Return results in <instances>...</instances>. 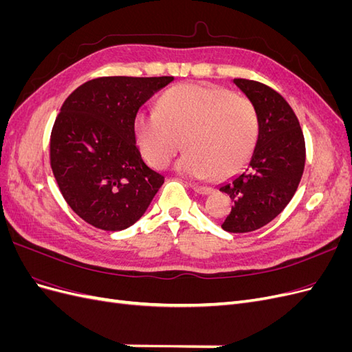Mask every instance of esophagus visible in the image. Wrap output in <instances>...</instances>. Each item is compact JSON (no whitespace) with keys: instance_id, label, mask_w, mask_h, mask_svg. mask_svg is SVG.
I'll return each mask as SVG.
<instances>
[{"instance_id":"obj_1","label":"esophagus","mask_w":352,"mask_h":352,"mask_svg":"<svg viewBox=\"0 0 352 352\" xmlns=\"http://www.w3.org/2000/svg\"><path fill=\"white\" fill-rule=\"evenodd\" d=\"M190 188H192L197 194H199V195H208V194H211V188H208V186H201V185H195V184H190L189 185Z\"/></svg>"}]
</instances>
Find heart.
Masks as SVG:
<instances>
[{"instance_id": "obj_1", "label": "heart", "mask_w": 352, "mask_h": 352, "mask_svg": "<svg viewBox=\"0 0 352 352\" xmlns=\"http://www.w3.org/2000/svg\"><path fill=\"white\" fill-rule=\"evenodd\" d=\"M258 114L254 104L228 89L184 83L167 89L157 110L138 111L133 132L144 157L155 167L175 163L180 175L206 179L228 177L248 162L258 140Z\"/></svg>"}]
</instances>
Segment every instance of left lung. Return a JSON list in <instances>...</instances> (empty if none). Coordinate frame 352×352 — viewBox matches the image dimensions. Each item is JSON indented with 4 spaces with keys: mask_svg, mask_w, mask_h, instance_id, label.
Masks as SVG:
<instances>
[{
    "mask_svg": "<svg viewBox=\"0 0 352 352\" xmlns=\"http://www.w3.org/2000/svg\"><path fill=\"white\" fill-rule=\"evenodd\" d=\"M233 83L254 104L260 123L243 173L219 186L233 201L223 230L245 233L265 226L289 204L304 172L305 142L300 122L280 94L255 80Z\"/></svg>",
    "mask_w": 352,
    "mask_h": 352,
    "instance_id": "1",
    "label": "left lung"
}]
</instances>
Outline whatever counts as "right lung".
Listing matches in <instances>:
<instances>
[{
  "label": "right lung",
  "instance_id": "add662e5",
  "mask_svg": "<svg viewBox=\"0 0 352 352\" xmlns=\"http://www.w3.org/2000/svg\"><path fill=\"white\" fill-rule=\"evenodd\" d=\"M173 76L92 79L61 105L51 132L50 157L60 192L76 214L102 230L140 220L164 177L138 150L133 120Z\"/></svg>",
  "mask_w": 352,
  "mask_h": 352
}]
</instances>
